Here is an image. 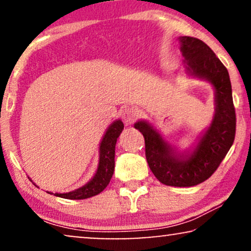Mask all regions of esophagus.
I'll use <instances>...</instances> for the list:
<instances>
[{"label":"esophagus","instance_id":"1","mask_svg":"<svg viewBox=\"0 0 251 251\" xmlns=\"http://www.w3.org/2000/svg\"><path fill=\"white\" fill-rule=\"evenodd\" d=\"M121 118L122 121L125 122V125L129 126L132 122H135L137 118H138V112L132 107H125L121 112Z\"/></svg>","mask_w":251,"mask_h":251}]
</instances>
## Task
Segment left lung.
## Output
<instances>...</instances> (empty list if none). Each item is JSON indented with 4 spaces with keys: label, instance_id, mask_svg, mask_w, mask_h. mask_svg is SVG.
<instances>
[{
    "label": "left lung",
    "instance_id": "1",
    "mask_svg": "<svg viewBox=\"0 0 251 251\" xmlns=\"http://www.w3.org/2000/svg\"><path fill=\"white\" fill-rule=\"evenodd\" d=\"M185 73L208 81L215 91V113L211 123L191 149L180 151L163 138L146 120L135 128L145 138L147 163L159 181L169 186L188 187L207 180L231 149L235 137V109L228 72L214 51L201 40L179 36Z\"/></svg>",
    "mask_w": 251,
    "mask_h": 251
}]
</instances>
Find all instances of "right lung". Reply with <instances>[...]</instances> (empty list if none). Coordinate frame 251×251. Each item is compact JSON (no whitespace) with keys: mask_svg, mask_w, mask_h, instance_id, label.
Here are the masks:
<instances>
[{"mask_svg":"<svg viewBox=\"0 0 251 251\" xmlns=\"http://www.w3.org/2000/svg\"><path fill=\"white\" fill-rule=\"evenodd\" d=\"M123 128H125V126H123L121 120H115L106 130L101 142L99 144V162L97 170H96L94 177L87 184L77 188V190L68 192V193L53 194L47 191L48 193L59 198L70 199V200H83V199L95 197V195L104 191L111 180L113 173H114L115 144Z\"/></svg>","mask_w":251,"mask_h":251,"instance_id":"right-lung-1","label":"right lung"}]
</instances>
